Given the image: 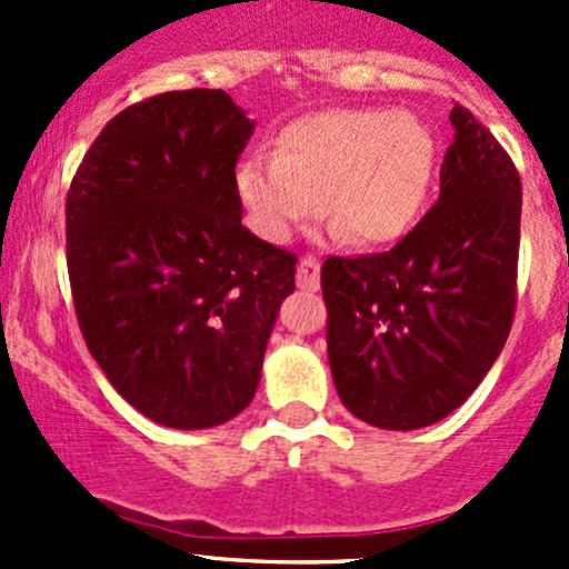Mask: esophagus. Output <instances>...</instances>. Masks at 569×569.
<instances>
[{
  "instance_id": "obj_1",
  "label": "esophagus",
  "mask_w": 569,
  "mask_h": 569,
  "mask_svg": "<svg viewBox=\"0 0 569 569\" xmlns=\"http://www.w3.org/2000/svg\"><path fill=\"white\" fill-rule=\"evenodd\" d=\"M297 286L306 291L319 289V261L313 256L300 258V267H297Z\"/></svg>"
}]
</instances>
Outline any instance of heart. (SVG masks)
Returning <instances> with one entry per match:
<instances>
[{
  "instance_id": "b5f03b06",
  "label": "heart",
  "mask_w": 569,
  "mask_h": 569,
  "mask_svg": "<svg viewBox=\"0 0 569 569\" xmlns=\"http://www.w3.org/2000/svg\"><path fill=\"white\" fill-rule=\"evenodd\" d=\"M435 168L438 140L418 114L327 109L286 126L274 153L244 157L237 194L267 242H286L321 211L343 237L375 244L418 220Z\"/></svg>"
}]
</instances>
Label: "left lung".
<instances>
[{
	"label": "left lung",
	"mask_w": 569,
	"mask_h": 569,
	"mask_svg": "<svg viewBox=\"0 0 569 569\" xmlns=\"http://www.w3.org/2000/svg\"><path fill=\"white\" fill-rule=\"evenodd\" d=\"M451 123L432 209L393 248L321 263L336 391L380 429H421L457 410L512 330L520 173L470 109L455 104Z\"/></svg>",
	"instance_id": "1"
}]
</instances>
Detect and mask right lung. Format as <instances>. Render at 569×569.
<instances>
[{"mask_svg":"<svg viewBox=\"0 0 569 569\" xmlns=\"http://www.w3.org/2000/svg\"><path fill=\"white\" fill-rule=\"evenodd\" d=\"M250 137L226 90H170L114 114L68 189L79 330L114 391L162 427H217L250 405L295 291V252L242 226Z\"/></svg>","mask_w":569,"mask_h":569,"instance_id":"add662e5","label":"right lung"}]
</instances>
